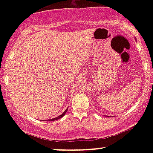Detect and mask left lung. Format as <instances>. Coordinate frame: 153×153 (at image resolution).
<instances>
[{"instance_id":"1","label":"left lung","mask_w":153,"mask_h":153,"mask_svg":"<svg viewBox=\"0 0 153 153\" xmlns=\"http://www.w3.org/2000/svg\"><path fill=\"white\" fill-rule=\"evenodd\" d=\"M106 117H107V116H106Z\"/></svg>"}]
</instances>
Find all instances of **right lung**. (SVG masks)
<instances>
[{"mask_svg": "<svg viewBox=\"0 0 153 153\" xmlns=\"http://www.w3.org/2000/svg\"><path fill=\"white\" fill-rule=\"evenodd\" d=\"M68 108H67V109L64 112H63V113L61 115H59V116H58V117H56V118H54V119H48V120L47 121H55V120H57V119H60V118H62V117H63V116H64L65 114H66V112L68 111Z\"/></svg>", "mask_w": 153, "mask_h": 153, "instance_id": "right-lung-1", "label": "right lung"}]
</instances>
